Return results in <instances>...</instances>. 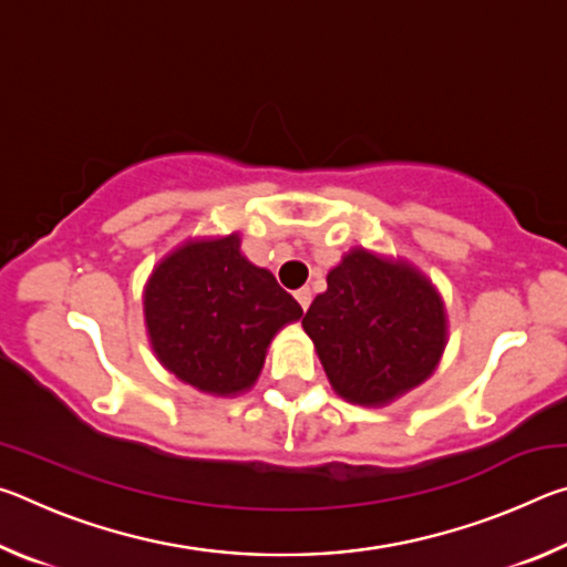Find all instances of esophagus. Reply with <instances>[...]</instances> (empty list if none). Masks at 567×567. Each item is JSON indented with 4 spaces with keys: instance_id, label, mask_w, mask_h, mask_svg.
Wrapping results in <instances>:
<instances>
[{
    "instance_id": "obj_1",
    "label": "esophagus",
    "mask_w": 567,
    "mask_h": 567,
    "mask_svg": "<svg viewBox=\"0 0 567 567\" xmlns=\"http://www.w3.org/2000/svg\"><path fill=\"white\" fill-rule=\"evenodd\" d=\"M295 297H297V302H300L302 310H307V307H310V302H312V290H310V287H300V290L295 292Z\"/></svg>"
}]
</instances>
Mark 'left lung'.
<instances>
[{
	"label": "left lung",
	"instance_id": "left-lung-1",
	"mask_svg": "<svg viewBox=\"0 0 567 567\" xmlns=\"http://www.w3.org/2000/svg\"><path fill=\"white\" fill-rule=\"evenodd\" d=\"M332 390L382 408L433 375L447 344L435 285L408 260L354 247L328 272V290L302 318Z\"/></svg>",
	"mask_w": 567,
	"mask_h": 567
}]
</instances>
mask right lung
<instances>
[{"mask_svg": "<svg viewBox=\"0 0 567 567\" xmlns=\"http://www.w3.org/2000/svg\"><path fill=\"white\" fill-rule=\"evenodd\" d=\"M302 307L239 252V235L189 239L145 285V324L162 368L217 398L255 385L267 348Z\"/></svg>", "mask_w": 567, "mask_h": 567, "instance_id": "add662e5", "label": "right lung"}]
</instances>
